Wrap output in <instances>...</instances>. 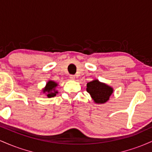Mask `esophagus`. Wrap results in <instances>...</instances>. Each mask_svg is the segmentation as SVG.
Masks as SVG:
<instances>
[{
  "label": "esophagus",
  "instance_id": "34e87169",
  "mask_svg": "<svg viewBox=\"0 0 152 152\" xmlns=\"http://www.w3.org/2000/svg\"><path fill=\"white\" fill-rule=\"evenodd\" d=\"M75 78H76V77H75L74 75H71V76H70V78L71 80H75Z\"/></svg>",
  "mask_w": 152,
  "mask_h": 152
}]
</instances>
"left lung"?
Returning a JSON list of instances; mask_svg holds the SVG:
<instances>
[{"instance_id": "obj_1", "label": "left lung", "mask_w": 152, "mask_h": 152, "mask_svg": "<svg viewBox=\"0 0 152 152\" xmlns=\"http://www.w3.org/2000/svg\"><path fill=\"white\" fill-rule=\"evenodd\" d=\"M86 91L90 94L94 102L98 104H105L109 100L114 88L98 79L93 80L86 84Z\"/></svg>"}]
</instances>
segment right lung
Returning a JSON list of instances; mask_svg holds the SVG:
<instances>
[{"instance_id":"right-lung-1","label":"right lung","mask_w":152,"mask_h":152,"mask_svg":"<svg viewBox=\"0 0 152 152\" xmlns=\"http://www.w3.org/2000/svg\"><path fill=\"white\" fill-rule=\"evenodd\" d=\"M57 86H58V83L56 82L49 80L46 83V86L42 89V93L46 94L48 98L55 96L56 94H58V91L56 90Z\"/></svg>"}]
</instances>
